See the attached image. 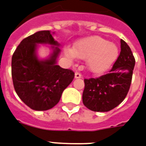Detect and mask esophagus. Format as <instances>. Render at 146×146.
Returning <instances> with one entry per match:
<instances>
[{"label":"esophagus","instance_id":"esophagus-1","mask_svg":"<svg viewBox=\"0 0 146 146\" xmlns=\"http://www.w3.org/2000/svg\"><path fill=\"white\" fill-rule=\"evenodd\" d=\"M81 75H80V73H79V72H76V74H75V78L76 79H80L81 78Z\"/></svg>","mask_w":146,"mask_h":146}]
</instances>
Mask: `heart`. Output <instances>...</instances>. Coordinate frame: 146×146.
I'll use <instances>...</instances> for the list:
<instances>
[{
  "mask_svg": "<svg viewBox=\"0 0 146 146\" xmlns=\"http://www.w3.org/2000/svg\"><path fill=\"white\" fill-rule=\"evenodd\" d=\"M119 48L114 43L98 36L83 38L73 45L66 47L64 53L71 62L77 58L86 59L88 69L94 74H102L108 70L119 56Z\"/></svg>",
  "mask_w": 146,
  "mask_h": 146,
  "instance_id": "heart-1",
  "label": "heart"
}]
</instances>
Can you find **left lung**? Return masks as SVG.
I'll return each mask as SVG.
<instances>
[{
  "instance_id": "obj_1",
  "label": "left lung",
  "mask_w": 146,
  "mask_h": 146,
  "mask_svg": "<svg viewBox=\"0 0 146 146\" xmlns=\"http://www.w3.org/2000/svg\"><path fill=\"white\" fill-rule=\"evenodd\" d=\"M121 52L108 74L84 79L83 103L88 109L106 112L115 108L126 98L130 88L135 58L132 50L121 40Z\"/></svg>"
}]
</instances>
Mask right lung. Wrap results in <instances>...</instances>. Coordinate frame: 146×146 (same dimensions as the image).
<instances>
[{
	"label": "right lung",
	"instance_id": "1",
	"mask_svg": "<svg viewBox=\"0 0 146 146\" xmlns=\"http://www.w3.org/2000/svg\"><path fill=\"white\" fill-rule=\"evenodd\" d=\"M50 31H37L23 39L12 56L11 73L15 92L31 109L47 110L60 101L62 92L72 82L75 73L57 65L61 49ZM38 44L51 45L48 59H40Z\"/></svg>",
	"mask_w": 146,
	"mask_h": 146
}]
</instances>
